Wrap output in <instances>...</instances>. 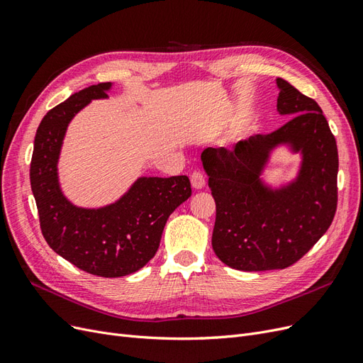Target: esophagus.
<instances>
[{
	"label": "esophagus",
	"instance_id": "esophagus-1",
	"mask_svg": "<svg viewBox=\"0 0 363 363\" xmlns=\"http://www.w3.org/2000/svg\"><path fill=\"white\" fill-rule=\"evenodd\" d=\"M190 181H191V186H193V189H196V190L203 189L205 178H203V174H202L201 172H193L191 177H190Z\"/></svg>",
	"mask_w": 363,
	"mask_h": 363
}]
</instances>
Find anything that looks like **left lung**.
<instances>
[{"mask_svg":"<svg viewBox=\"0 0 363 363\" xmlns=\"http://www.w3.org/2000/svg\"><path fill=\"white\" fill-rule=\"evenodd\" d=\"M277 111L292 118L270 134L233 149L206 147L202 162L216 201L213 249L241 272L284 270L303 258L332 225L337 203V147L323 110L277 78ZM289 144L302 154L298 178L280 189L260 179L271 150Z\"/></svg>","mask_w":363,"mask_h":363,"instance_id":"1","label":"left lung"}]
</instances>
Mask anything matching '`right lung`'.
<instances>
[{
  "label": "right lung",
  "instance_id": "1",
  "mask_svg": "<svg viewBox=\"0 0 363 363\" xmlns=\"http://www.w3.org/2000/svg\"><path fill=\"white\" fill-rule=\"evenodd\" d=\"M110 89L111 83L90 86L46 113L34 137L30 181L50 247L79 270L121 277L154 258L169 216L191 196V184L184 174L143 177L107 206L87 209L67 201L57 174L67 125L91 99L107 98Z\"/></svg>",
  "mask_w": 363,
  "mask_h": 363
}]
</instances>
